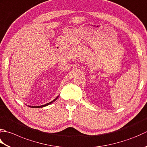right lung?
<instances>
[{"label": "right lung", "instance_id": "1", "mask_svg": "<svg viewBox=\"0 0 147 147\" xmlns=\"http://www.w3.org/2000/svg\"><path fill=\"white\" fill-rule=\"evenodd\" d=\"M59 97V96H57L55 99L54 100H53L52 101H51V102H48V103H47V104H46V105H41V106H28V107H30V108H42V107H45V106H48V105H50V104H51V103L52 102H53L54 101H55V100L57 99V98H58Z\"/></svg>", "mask_w": 147, "mask_h": 147}]
</instances>
